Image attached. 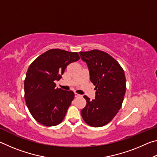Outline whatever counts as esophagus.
<instances>
[{"instance_id": "obj_1", "label": "esophagus", "mask_w": 157, "mask_h": 157, "mask_svg": "<svg viewBox=\"0 0 157 157\" xmlns=\"http://www.w3.org/2000/svg\"><path fill=\"white\" fill-rule=\"evenodd\" d=\"M79 96H80V95H79V94H76V93H75V98H78V97H79Z\"/></svg>"}]
</instances>
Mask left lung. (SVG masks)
I'll list each match as a JSON object with an SVG mask.
<instances>
[{
  "label": "left lung",
  "mask_w": 157,
  "mask_h": 157,
  "mask_svg": "<svg viewBox=\"0 0 157 157\" xmlns=\"http://www.w3.org/2000/svg\"><path fill=\"white\" fill-rule=\"evenodd\" d=\"M86 63L90 80L95 86V98H84L86 105L81 111L85 123L98 127L108 124L118 112L126 91V79L123 68L108 53L99 50L79 52Z\"/></svg>",
  "instance_id": "left-lung-1"
}]
</instances>
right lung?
<instances>
[{"mask_svg":"<svg viewBox=\"0 0 157 157\" xmlns=\"http://www.w3.org/2000/svg\"><path fill=\"white\" fill-rule=\"evenodd\" d=\"M79 59L78 52L50 49L31 63L24 81L25 100L35 120L45 126L62 123L75 94L56 87L66 68Z\"/></svg>","mask_w":157,"mask_h":157,"instance_id":"right-lung-1","label":"right lung"}]
</instances>
